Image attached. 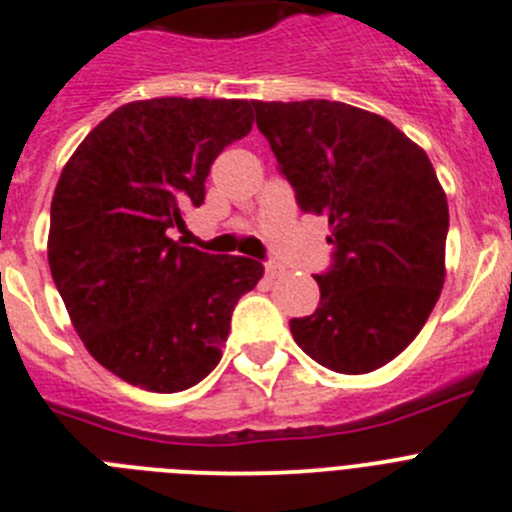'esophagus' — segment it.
I'll return each instance as SVG.
<instances>
[{"mask_svg": "<svg viewBox=\"0 0 512 512\" xmlns=\"http://www.w3.org/2000/svg\"><path fill=\"white\" fill-rule=\"evenodd\" d=\"M265 275H267V278H278V275H283V267H280L278 262H267Z\"/></svg>", "mask_w": 512, "mask_h": 512, "instance_id": "1", "label": "esophagus"}]
</instances>
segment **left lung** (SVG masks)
I'll list each match as a JSON object with an SVG mask.
<instances>
[{"label": "left lung", "mask_w": 512, "mask_h": 512, "mask_svg": "<svg viewBox=\"0 0 512 512\" xmlns=\"http://www.w3.org/2000/svg\"><path fill=\"white\" fill-rule=\"evenodd\" d=\"M298 207L331 227L321 303L293 318L295 343L326 369L369 374L417 338L444 285L447 194L424 148L384 116L336 100H255Z\"/></svg>", "instance_id": "1"}]
</instances>
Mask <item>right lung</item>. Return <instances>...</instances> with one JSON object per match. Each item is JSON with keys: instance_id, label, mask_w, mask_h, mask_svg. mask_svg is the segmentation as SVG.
I'll return each mask as SVG.
<instances>
[{"instance_id": "obj_1", "label": "right lung", "mask_w": 512, "mask_h": 512, "mask_svg": "<svg viewBox=\"0 0 512 512\" xmlns=\"http://www.w3.org/2000/svg\"><path fill=\"white\" fill-rule=\"evenodd\" d=\"M250 100H133L100 121L52 194L47 260L90 356L133 386L174 394L222 358L237 300L262 265L171 240L224 146L252 131Z\"/></svg>"}]
</instances>
